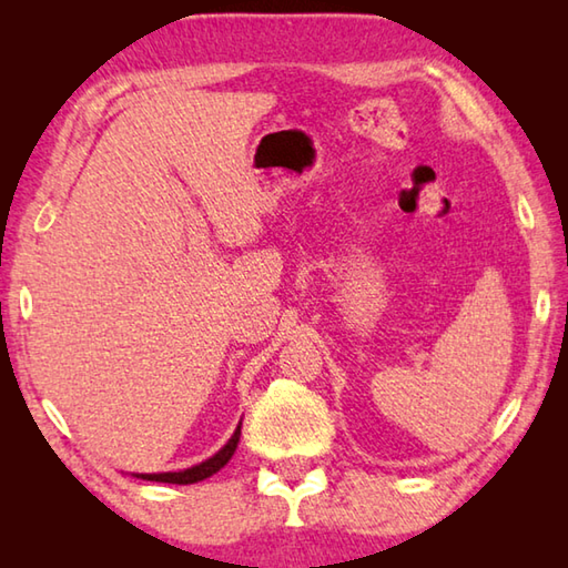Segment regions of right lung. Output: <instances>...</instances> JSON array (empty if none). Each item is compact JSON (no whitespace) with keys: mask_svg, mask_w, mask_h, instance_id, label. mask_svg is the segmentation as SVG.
<instances>
[{"mask_svg":"<svg viewBox=\"0 0 568 568\" xmlns=\"http://www.w3.org/2000/svg\"><path fill=\"white\" fill-rule=\"evenodd\" d=\"M240 426H243V423H237L235 434L230 436L227 444H225L223 448H220L215 456L205 458L203 464L190 466V468H185V470H165V474H132V476H138V478H142V480H158V484H180V486H187V484H197V480H205V478H210L213 474H217V470L223 468L230 458H233L235 448H237V440H240Z\"/></svg>","mask_w":568,"mask_h":568,"instance_id":"obj_1","label":"right lung"}]
</instances>
